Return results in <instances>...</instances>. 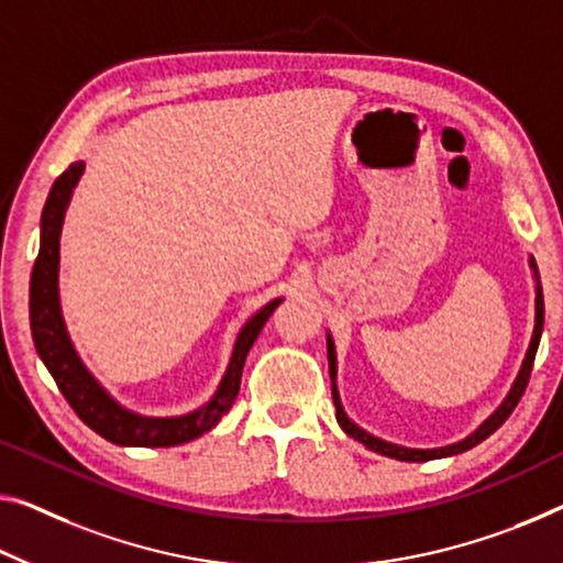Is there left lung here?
Wrapping results in <instances>:
<instances>
[{
	"instance_id": "left-lung-1",
	"label": "left lung",
	"mask_w": 563,
	"mask_h": 563,
	"mask_svg": "<svg viewBox=\"0 0 563 563\" xmlns=\"http://www.w3.org/2000/svg\"><path fill=\"white\" fill-rule=\"evenodd\" d=\"M531 269H533V279H536V324H533V336H531L529 352H526L523 365H521V369H518V377H516V383L511 385V390H508L506 400L498 405V410L493 412L490 418L483 422L478 430L471 432L468 438L457 440V443H453V445L428 448V451H418V448L393 445V443H387V440H379L375 435H369L367 430H362L360 426H354V422L347 418V412H344V408H342L340 393H336V354H334V342H332V336L327 334V357H330L332 400H334V408H336V422H340V428L347 432L350 438L360 440V443L365 445V448H369V451H375L379 455H387V457H395V461H405V463H426V461H435V457H448V455L465 453V451H471V448H475L478 443H483V440H486L488 435H493V432H496L508 420V415L516 410L518 400H521L526 385H529L531 369H533L536 350H539V342H541V332H543V291H541V279H539V266H536L533 256H531Z\"/></svg>"
}]
</instances>
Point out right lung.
I'll return each mask as SVG.
<instances>
[{"mask_svg":"<svg viewBox=\"0 0 563 563\" xmlns=\"http://www.w3.org/2000/svg\"><path fill=\"white\" fill-rule=\"evenodd\" d=\"M82 170V161L70 163V168L52 184L47 203L42 209L40 254L30 279V327L34 347H37V354L45 362L49 375L55 377L59 393L65 395V400L77 412V418L98 432V435L110 440V443L137 448H170L188 443V440H196L203 432H209L231 410L241 387V372H244L246 354L254 347L266 319L282 305V299L269 301L241 327L227 375H223L219 390L213 393L203 408L188 415H178V418H143V415L125 410L123 405H118L102 390L98 379L90 375L82 360L77 357L70 334L65 330L63 309H59V233H63V221L73 188L80 180Z\"/></svg>","mask_w":563,"mask_h":563,"instance_id":"add662e5","label":"right lung"}]
</instances>
